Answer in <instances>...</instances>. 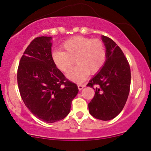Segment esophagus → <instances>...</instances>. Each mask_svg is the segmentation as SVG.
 Listing matches in <instances>:
<instances>
[{"instance_id": "1", "label": "esophagus", "mask_w": 151, "mask_h": 151, "mask_svg": "<svg viewBox=\"0 0 151 151\" xmlns=\"http://www.w3.org/2000/svg\"><path fill=\"white\" fill-rule=\"evenodd\" d=\"M85 86L86 85L84 84H78V89H79V90H82V89H83Z\"/></svg>"}]
</instances>
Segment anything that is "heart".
Here are the masks:
<instances>
[{
    "label": "heart",
    "instance_id": "b5f03b06",
    "mask_svg": "<svg viewBox=\"0 0 151 151\" xmlns=\"http://www.w3.org/2000/svg\"><path fill=\"white\" fill-rule=\"evenodd\" d=\"M64 51H54L52 58L56 66L64 73H69L74 64L77 65L68 74L75 82H82L89 73L94 74L102 69L106 60V51L103 42L100 39H92L76 36L63 43Z\"/></svg>",
    "mask_w": 151,
    "mask_h": 151
}]
</instances>
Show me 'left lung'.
Returning <instances> with one entry per match:
<instances>
[{
  "label": "left lung",
  "mask_w": 151,
  "mask_h": 151,
  "mask_svg": "<svg viewBox=\"0 0 151 151\" xmlns=\"http://www.w3.org/2000/svg\"><path fill=\"white\" fill-rule=\"evenodd\" d=\"M106 47V61L101 70L87 86L95 94L88 104L91 115L101 120H110L120 114L130 92V68L126 57L113 40L102 36Z\"/></svg>",
  "instance_id": "left-lung-1"
}]
</instances>
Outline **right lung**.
Listing matches in <instances>:
<instances>
[{
  "instance_id": "right-lung-1",
  "label": "right lung",
  "mask_w": 151,
  "mask_h": 151,
  "mask_svg": "<svg viewBox=\"0 0 151 151\" xmlns=\"http://www.w3.org/2000/svg\"><path fill=\"white\" fill-rule=\"evenodd\" d=\"M51 37L34 39L20 60L18 85L25 105L42 121L55 122L69 113L78 87L65 77L51 55Z\"/></svg>"
}]
</instances>
